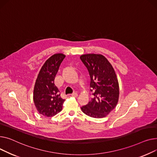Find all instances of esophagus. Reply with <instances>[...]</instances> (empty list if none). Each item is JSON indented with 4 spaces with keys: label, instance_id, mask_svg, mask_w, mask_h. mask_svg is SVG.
I'll return each instance as SVG.
<instances>
[{
    "label": "esophagus",
    "instance_id": "1",
    "mask_svg": "<svg viewBox=\"0 0 157 157\" xmlns=\"http://www.w3.org/2000/svg\"><path fill=\"white\" fill-rule=\"evenodd\" d=\"M71 96L72 97H75V98H76V97H77V96H78V94H77V93H72V94H71Z\"/></svg>",
    "mask_w": 157,
    "mask_h": 157
}]
</instances>
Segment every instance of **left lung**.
<instances>
[{"label":"left lung","instance_id":"left-lung-1","mask_svg":"<svg viewBox=\"0 0 157 157\" xmlns=\"http://www.w3.org/2000/svg\"><path fill=\"white\" fill-rule=\"evenodd\" d=\"M89 71L90 91L94 98L81 107L86 115L96 118H103L115 108L119 97V86L115 70L101 54H87L80 57Z\"/></svg>","mask_w":157,"mask_h":157}]
</instances>
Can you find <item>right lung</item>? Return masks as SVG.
Masks as SVG:
<instances>
[{"mask_svg":"<svg viewBox=\"0 0 157 157\" xmlns=\"http://www.w3.org/2000/svg\"><path fill=\"white\" fill-rule=\"evenodd\" d=\"M64 58L61 53L52 55L45 62L36 80L33 101L37 111L45 117H53L62 110L64 99L60 97L54 78Z\"/></svg>","mask_w":157,"mask_h":157,"instance_id":"obj_1","label":"right lung"}]
</instances>
